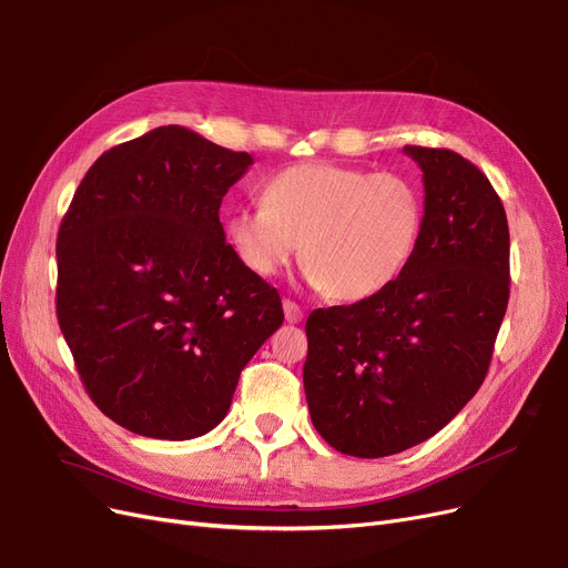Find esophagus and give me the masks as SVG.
I'll list each match as a JSON object with an SVG mask.
<instances>
[{
  "label": "esophagus",
  "instance_id": "obj_1",
  "mask_svg": "<svg viewBox=\"0 0 568 568\" xmlns=\"http://www.w3.org/2000/svg\"><path fill=\"white\" fill-rule=\"evenodd\" d=\"M282 305H284V317H286L288 324H298V322L303 320V310H301L298 303H293V301L284 298Z\"/></svg>",
  "mask_w": 568,
  "mask_h": 568
}]
</instances>
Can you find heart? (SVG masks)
<instances>
[{
  "mask_svg": "<svg viewBox=\"0 0 568 568\" xmlns=\"http://www.w3.org/2000/svg\"><path fill=\"white\" fill-rule=\"evenodd\" d=\"M263 202L230 216L240 261L272 277L303 244L307 280L336 301H364L393 284L423 227L420 194L399 173L298 164L270 179Z\"/></svg>",
  "mask_w": 568,
  "mask_h": 568,
  "instance_id": "obj_1",
  "label": "heart"
}]
</instances>
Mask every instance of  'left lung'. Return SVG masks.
<instances>
[{"label": "left lung", "mask_w": 568, "mask_h": 568, "mask_svg": "<svg viewBox=\"0 0 568 568\" xmlns=\"http://www.w3.org/2000/svg\"><path fill=\"white\" fill-rule=\"evenodd\" d=\"M404 152L423 171L425 213L402 275L305 322L312 425L357 458L429 439L477 395L510 298V230L494 185L454 150Z\"/></svg>", "instance_id": "1"}]
</instances>
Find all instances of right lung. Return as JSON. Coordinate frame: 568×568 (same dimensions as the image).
<instances>
[{
  "instance_id": "add662e5",
  "label": "right lung",
  "mask_w": 568,
  "mask_h": 568,
  "mask_svg": "<svg viewBox=\"0 0 568 568\" xmlns=\"http://www.w3.org/2000/svg\"><path fill=\"white\" fill-rule=\"evenodd\" d=\"M251 164L190 129H152L95 160L58 230V324L93 404L135 435H206L284 322L219 219Z\"/></svg>"
}]
</instances>
